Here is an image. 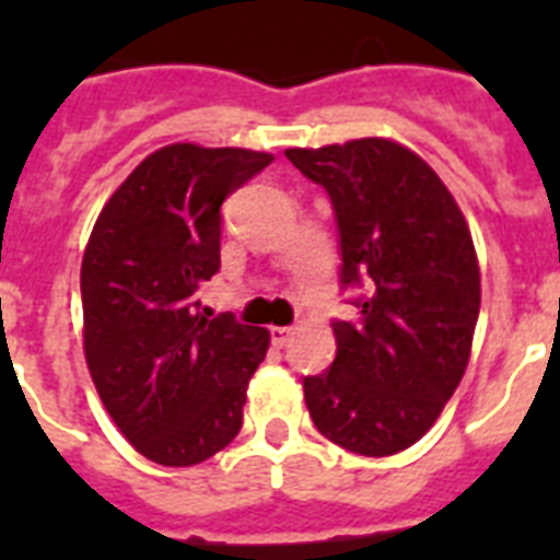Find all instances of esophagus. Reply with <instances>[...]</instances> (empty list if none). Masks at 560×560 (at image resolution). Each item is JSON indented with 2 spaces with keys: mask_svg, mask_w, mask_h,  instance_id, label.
Segmentation results:
<instances>
[{
  "mask_svg": "<svg viewBox=\"0 0 560 560\" xmlns=\"http://www.w3.org/2000/svg\"><path fill=\"white\" fill-rule=\"evenodd\" d=\"M293 334H296V328H284V325H276V328H270V340L276 349H284L290 340H293Z\"/></svg>",
  "mask_w": 560,
  "mask_h": 560,
  "instance_id": "esophagus-1",
  "label": "esophagus"
}]
</instances>
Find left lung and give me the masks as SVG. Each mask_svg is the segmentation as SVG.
<instances>
[{
  "mask_svg": "<svg viewBox=\"0 0 560 560\" xmlns=\"http://www.w3.org/2000/svg\"><path fill=\"white\" fill-rule=\"evenodd\" d=\"M331 197L340 284L360 288L337 319V358L305 377L316 430L360 456L407 451L459 386L479 316V264L453 194L389 139L284 151Z\"/></svg>",
  "mask_w": 560,
  "mask_h": 560,
  "instance_id": "8db88e82",
  "label": "left lung"
}]
</instances>
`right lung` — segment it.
<instances>
[{
	"label": "right lung",
	"instance_id": "right-lung-1",
	"mask_svg": "<svg viewBox=\"0 0 560 560\" xmlns=\"http://www.w3.org/2000/svg\"><path fill=\"white\" fill-rule=\"evenodd\" d=\"M272 162L244 148L168 144L101 209L81 264L83 351L109 418L156 465L188 468L244 424L270 334L200 311L220 270V206Z\"/></svg>",
	"mask_w": 560,
	"mask_h": 560
}]
</instances>
